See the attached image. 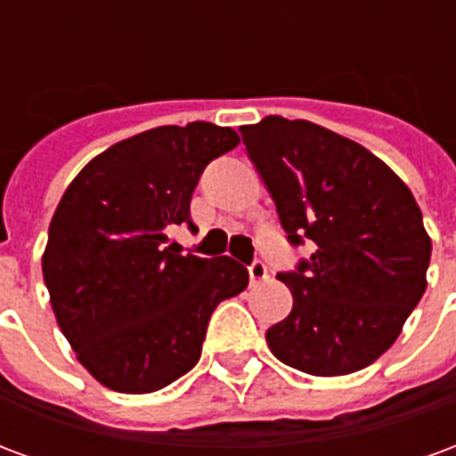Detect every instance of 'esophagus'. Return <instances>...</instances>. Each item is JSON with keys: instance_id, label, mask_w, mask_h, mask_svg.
Returning a JSON list of instances; mask_svg holds the SVG:
<instances>
[{"instance_id": "esophagus-1", "label": "esophagus", "mask_w": 456, "mask_h": 456, "mask_svg": "<svg viewBox=\"0 0 456 456\" xmlns=\"http://www.w3.org/2000/svg\"><path fill=\"white\" fill-rule=\"evenodd\" d=\"M248 278H251V286H256L261 281H266L268 278V268L261 264V261H254L251 266H248Z\"/></svg>"}]
</instances>
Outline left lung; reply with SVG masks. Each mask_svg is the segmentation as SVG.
I'll return each instance as SVG.
<instances>
[{"label": "left lung", "instance_id": "left-lung-1", "mask_svg": "<svg viewBox=\"0 0 456 456\" xmlns=\"http://www.w3.org/2000/svg\"><path fill=\"white\" fill-rule=\"evenodd\" d=\"M290 244L315 251L293 273L290 315L266 332L278 362L310 376L373 363L428 288L432 241L408 185L362 143L305 119L241 126Z\"/></svg>", "mask_w": 456, "mask_h": 456}]
</instances>
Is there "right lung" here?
<instances>
[{
    "label": "right lung",
    "mask_w": 456,
    "mask_h": 456,
    "mask_svg": "<svg viewBox=\"0 0 456 456\" xmlns=\"http://www.w3.org/2000/svg\"><path fill=\"white\" fill-rule=\"evenodd\" d=\"M237 143L209 121L141 131L94 156L58 202L45 288L77 362L107 388L153 393L188 373L215 307L248 286L234 258L166 247L170 227L192 224L200 173Z\"/></svg>",
    "instance_id": "1"
}]
</instances>
